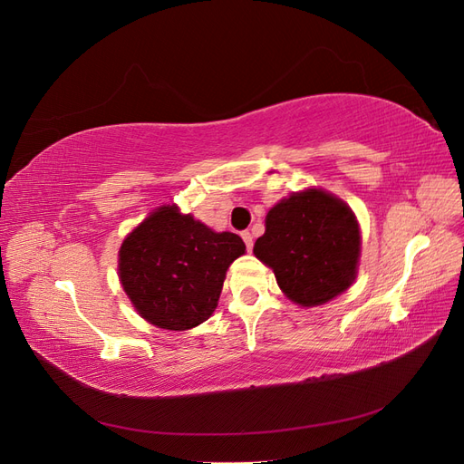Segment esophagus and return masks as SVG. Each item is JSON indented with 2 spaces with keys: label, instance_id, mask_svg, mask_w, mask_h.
<instances>
[{
  "label": "esophagus",
  "instance_id": "esophagus-1",
  "mask_svg": "<svg viewBox=\"0 0 464 464\" xmlns=\"http://www.w3.org/2000/svg\"><path fill=\"white\" fill-rule=\"evenodd\" d=\"M242 237H244V242H246V247H247V251L254 249V236H251L249 232H242Z\"/></svg>",
  "mask_w": 464,
  "mask_h": 464
}]
</instances>
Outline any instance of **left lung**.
I'll use <instances>...</instances> for the list:
<instances>
[{
	"label": "left lung",
	"instance_id": "obj_1",
	"mask_svg": "<svg viewBox=\"0 0 464 464\" xmlns=\"http://www.w3.org/2000/svg\"><path fill=\"white\" fill-rule=\"evenodd\" d=\"M254 254L271 266L288 300L304 307L327 304L356 278L358 220L333 193H292L266 213Z\"/></svg>",
	"mask_w": 464,
	"mask_h": 464
}]
</instances>
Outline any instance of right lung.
<instances>
[{
  "label": "right lung",
  "instance_id": "1",
  "mask_svg": "<svg viewBox=\"0 0 464 464\" xmlns=\"http://www.w3.org/2000/svg\"><path fill=\"white\" fill-rule=\"evenodd\" d=\"M244 251L237 234L213 232L164 205L125 237L118 273L139 315L160 329L186 331L213 315L228 266Z\"/></svg>",
  "mask_w": 464,
  "mask_h": 464
}]
</instances>
